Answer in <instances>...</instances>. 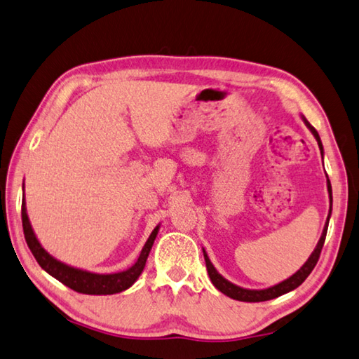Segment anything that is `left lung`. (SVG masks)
<instances>
[{
  "label": "left lung",
  "instance_id": "left-lung-1",
  "mask_svg": "<svg viewBox=\"0 0 359 359\" xmlns=\"http://www.w3.org/2000/svg\"><path fill=\"white\" fill-rule=\"evenodd\" d=\"M302 120H303V123L308 126V130L313 133V136L316 137L317 145H319L320 153H322V156H323V145H322V140H320L319 133L316 131V128L311 125L309 121L303 116H302ZM327 189H328V197H330V211H328V217H327V222H325V226H323L322 236H320L319 242H317L314 252L311 253V256L308 258V261L303 264V266L299 270H297V272L292 276H289V278H286L285 281H281V283H278V285H275V286H270L267 289H245V287H241L238 285H234V283L228 281L226 278H223V276L217 272V269L212 266V262H211V259H209L206 250L203 248V255H205V262H206L208 275H209V278H211L212 285L217 287L222 294L228 295L229 299H234V300H239V302H250V303H252V302L255 303V302L272 300V299H276V297H280L283 294H287V292H290V290H294V289L299 287L302 283L308 278V275L313 272V269L316 267V264H317V261H319V256H320V252H322L323 242H325V238H327L328 222H330V217H331V211H333V192H331V182H330L328 177H327Z\"/></svg>",
  "mask_w": 359,
  "mask_h": 359
}]
</instances>
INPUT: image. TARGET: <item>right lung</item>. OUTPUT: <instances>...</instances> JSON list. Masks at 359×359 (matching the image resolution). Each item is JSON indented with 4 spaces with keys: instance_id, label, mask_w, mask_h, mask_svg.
<instances>
[{
    "instance_id": "1",
    "label": "right lung",
    "mask_w": 359,
    "mask_h": 359,
    "mask_svg": "<svg viewBox=\"0 0 359 359\" xmlns=\"http://www.w3.org/2000/svg\"><path fill=\"white\" fill-rule=\"evenodd\" d=\"M25 189V184H23ZM25 195V194H23ZM22 222H23V233L26 243H28L29 250L34 255V258L39 262V266L42 267L46 273H50L54 278L59 280L62 285L69 286L70 289L76 290L79 294H89V295H111V294H118L121 290H126L131 287L134 283L137 281L140 273L144 272L145 262L148 255H150V250L156 239L159 225L153 229L150 238L145 242L144 248L139 255L137 261L133 264L130 269L123 270V272L117 273H95L89 272V270L78 269L69 266L62 261H59L51 256L46 250L42 247V243L39 242L36 233H34L32 225L28 217V212H26V201L23 197L22 203Z\"/></svg>"
}]
</instances>
